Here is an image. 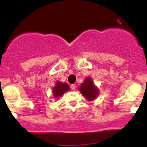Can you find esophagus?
<instances>
[{
	"label": "esophagus",
	"mask_w": 147,
	"mask_h": 147,
	"mask_svg": "<svg viewBox=\"0 0 147 147\" xmlns=\"http://www.w3.org/2000/svg\"><path fill=\"white\" fill-rule=\"evenodd\" d=\"M71 89L73 90H74L75 89H76V86H75L74 85H71Z\"/></svg>",
	"instance_id": "obj_1"
}]
</instances>
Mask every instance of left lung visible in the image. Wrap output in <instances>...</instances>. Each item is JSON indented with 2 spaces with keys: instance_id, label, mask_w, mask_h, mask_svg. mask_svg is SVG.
Instances as JSON below:
<instances>
[{
  "instance_id": "left-lung-1",
  "label": "left lung",
  "mask_w": 147,
  "mask_h": 147,
  "mask_svg": "<svg viewBox=\"0 0 147 147\" xmlns=\"http://www.w3.org/2000/svg\"><path fill=\"white\" fill-rule=\"evenodd\" d=\"M79 90L88 101H93L98 97L99 94V90L98 87L95 85L90 77L85 78L84 82L79 88Z\"/></svg>"
}]
</instances>
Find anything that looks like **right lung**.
Returning <instances> with one entry per match:
<instances>
[{"instance_id": "1", "label": "right lung", "mask_w": 147, "mask_h": 147, "mask_svg": "<svg viewBox=\"0 0 147 147\" xmlns=\"http://www.w3.org/2000/svg\"><path fill=\"white\" fill-rule=\"evenodd\" d=\"M70 90L69 85L66 82H62L57 81L55 83V85L53 88L52 93L54 98H59V97L62 96L65 92L68 91Z\"/></svg>"}]
</instances>
